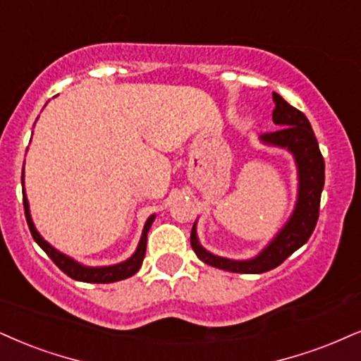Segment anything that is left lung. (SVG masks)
Returning <instances> with one entry per match:
<instances>
[{"mask_svg": "<svg viewBox=\"0 0 361 361\" xmlns=\"http://www.w3.org/2000/svg\"><path fill=\"white\" fill-rule=\"evenodd\" d=\"M273 122L279 128L276 132L262 133L259 140L264 145L288 150L295 159L298 172L295 209L283 228L274 234V238L255 257L249 259H231L207 251L197 238V221H195L190 233V246L194 252L206 264L229 273L261 274L274 269L308 241L318 221L319 199L324 185V160L319 152L318 140L303 112L289 105L276 92H273Z\"/></svg>", "mask_w": 361, "mask_h": 361, "instance_id": "obj_1", "label": "left lung"}]
</instances>
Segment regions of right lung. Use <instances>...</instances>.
<instances>
[{
  "instance_id": "add662e5",
  "label": "right lung",
  "mask_w": 361,
  "mask_h": 361,
  "mask_svg": "<svg viewBox=\"0 0 361 361\" xmlns=\"http://www.w3.org/2000/svg\"><path fill=\"white\" fill-rule=\"evenodd\" d=\"M21 184L25 185V176L23 179H21ZM23 204H25L26 222H28V228L31 231V235H33L35 243H37L38 246L51 257V261L55 262L58 268L63 271L66 276H70V278L77 279V281H82V283H114V281H120V279L130 278V276H133L140 269L142 261H144V256H145V249H147V234H149L150 226H152V222L155 221V214L149 216V219L145 221L144 229H142L140 241L137 244V249L133 251V255L130 257H127V259L122 262H117V264H110V266H87V264H82V262L75 261L73 257L66 256L65 252L58 251V249L53 247L50 243L44 241L43 235L38 233L37 228H35L33 219H31L30 202H28V197H26L25 190H23Z\"/></svg>"
}]
</instances>
